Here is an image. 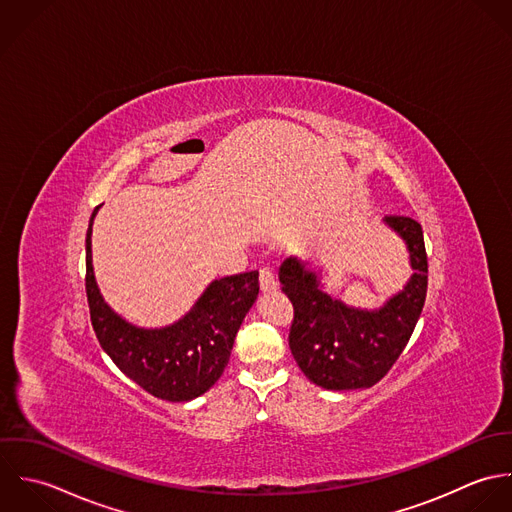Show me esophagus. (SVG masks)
I'll use <instances>...</instances> for the list:
<instances>
[{
	"label": "esophagus",
	"mask_w": 512,
	"mask_h": 512,
	"mask_svg": "<svg viewBox=\"0 0 512 512\" xmlns=\"http://www.w3.org/2000/svg\"><path fill=\"white\" fill-rule=\"evenodd\" d=\"M259 287H261L263 293H271V291L277 289L275 275H273V271H271L269 267H263V269L259 271Z\"/></svg>",
	"instance_id": "1"
}]
</instances>
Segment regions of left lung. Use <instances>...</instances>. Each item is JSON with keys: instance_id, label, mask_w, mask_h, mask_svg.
I'll list each match as a JSON object with an SVG mask.
<instances>
[{"instance_id": "left-lung-1", "label": "left lung", "mask_w": 512, "mask_h": 512, "mask_svg": "<svg viewBox=\"0 0 512 512\" xmlns=\"http://www.w3.org/2000/svg\"><path fill=\"white\" fill-rule=\"evenodd\" d=\"M384 223L398 233L413 269L408 283L380 308H356L332 299L322 273L289 257L279 269L283 293L295 307L289 346L308 380L324 390H360L378 384L396 364L419 320L427 293V255L421 225L390 215Z\"/></svg>"}]
</instances>
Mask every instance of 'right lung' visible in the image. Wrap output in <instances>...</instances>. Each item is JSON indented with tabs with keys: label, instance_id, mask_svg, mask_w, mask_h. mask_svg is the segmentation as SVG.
Wrapping results in <instances>:
<instances>
[{
	"label": "right lung",
	"instance_id": "right-lung-1",
	"mask_svg": "<svg viewBox=\"0 0 512 512\" xmlns=\"http://www.w3.org/2000/svg\"><path fill=\"white\" fill-rule=\"evenodd\" d=\"M87 229V299L97 338L118 370L154 398L190 402L223 374L237 330L257 301L259 273L215 279L180 320L162 328H142L104 303L93 269V223Z\"/></svg>",
	"mask_w": 512,
	"mask_h": 512
}]
</instances>
